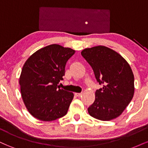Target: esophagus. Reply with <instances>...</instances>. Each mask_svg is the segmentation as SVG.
<instances>
[{"label": "esophagus", "instance_id": "obj_1", "mask_svg": "<svg viewBox=\"0 0 148 148\" xmlns=\"http://www.w3.org/2000/svg\"><path fill=\"white\" fill-rule=\"evenodd\" d=\"M81 95H82V92H76L75 93V95L77 96V97L81 96Z\"/></svg>", "mask_w": 148, "mask_h": 148}]
</instances>
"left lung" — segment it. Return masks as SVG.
I'll return each instance as SVG.
<instances>
[{"label": "left lung", "mask_w": 148, "mask_h": 148, "mask_svg": "<svg viewBox=\"0 0 148 148\" xmlns=\"http://www.w3.org/2000/svg\"><path fill=\"white\" fill-rule=\"evenodd\" d=\"M81 55L92 68L97 81L103 86L96 90L88 113L103 121L116 118L134 96V76L130 64L120 54L103 46L84 49Z\"/></svg>", "instance_id": "8db88e82"}]
</instances>
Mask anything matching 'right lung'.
<instances>
[{"mask_svg": "<svg viewBox=\"0 0 148 148\" xmlns=\"http://www.w3.org/2000/svg\"><path fill=\"white\" fill-rule=\"evenodd\" d=\"M75 51L51 45L34 53L25 61L19 79L27 109L42 121H53L67 114L74 94L60 89L65 65Z\"/></svg>", "mask_w": 148, "mask_h": 148, "instance_id": "obj_1", "label": "right lung"}]
</instances>
